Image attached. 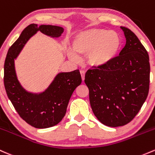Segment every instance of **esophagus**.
I'll use <instances>...</instances> for the list:
<instances>
[{
    "instance_id": "obj_1",
    "label": "esophagus",
    "mask_w": 155,
    "mask_h": 155,
    "mask_svg": "<svg viewBox=\"0 0 155 155\" xmlns=\"http://www.w3.org/2000/svg\"><path fill=\"white\" fill-rule=\"evenodd\" d=\"M80 74H81V79H82V81L84 80V76H85V72L84 71H80Z\"/></svg>"
}]
</instances>
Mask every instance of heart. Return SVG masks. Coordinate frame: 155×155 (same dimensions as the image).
<instances>
[{"mask_svg": "<svg viewBox=\"0 0 155 155\" xmlns=\"http://www.w3.org/2000/svg\"><path fill=\"white\" fill-rule=\"evenodd\" d=\"M121 40L115 31L91 28L77 34L73 40L71 49L68 51L69 58L79 61V57L87 56L90 67L101 69L107 67L118 56Z\"/></svg>", "mask_w": 155, "mask_h": 155, "instance_id": "b5f03b06", "label": "heart"}]
</instances>
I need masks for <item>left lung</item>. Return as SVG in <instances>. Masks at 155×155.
Here are the masks:
<instances>
[{
	"instance_id": "1",
	"label": "left lung",
	"mask_w": 155,
	"mask_h": 155,
	"mask_svg": "<svg viewBox=\"0 0 155 155\" xmlns=\"http://www.w3.org/2000/svg\"><path fill=\"white\" fill-rule=\"evenodd\" d=\"M126 45L107 67L88 70L84 82L93 113L111 127L130 123L147 99L150 64L148 52L135 34L120 27Z\"/></svg>"
}]
</instances>
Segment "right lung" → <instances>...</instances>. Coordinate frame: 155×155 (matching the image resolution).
<instances>
[{"instance_id":"add662e5","label":"right lung","mask_w":155,"mask_h":155,"mask_svg":"<svg viewBox=\"0 0 155 155\" xmlns=\"http://www.w3.org/2000/svg\"><path fill=\"white\" fill-rule=\"evenodd\" d=\"M38 31L53 38H59L64 28L35 23L28 25L8 49L5 59L3 81L8 98L20 116L35 128L45 129L58 124L64 118L70 98L75 89L81 84V77L79 70L61 72L42 93L25 91L18 79L15 60L28 40Z\"/></svg>"}]
</instances>
